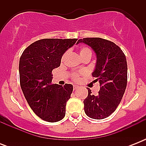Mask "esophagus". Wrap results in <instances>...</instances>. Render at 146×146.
<instances>
[{
	"mask_svg": "<svg viewBox=\"0 0 146 146\" xmlns=\"http://www.w3.org/2000/svg\"><path fill=\"white\" fill-rule=\"evenodd\" d=\"M78 88H79V86H76V85H74V86H73V90H76V89H77Z\"/></svg>",
	"mask_w": 146,
	"mask_h": 146,
	"instance_id": "1",
	"label": "esophagus"
}]
</instances>
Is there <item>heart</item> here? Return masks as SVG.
I'll list each match as a JSON object with an SVG mask.
<instances>
[{"mask_svg":"<svg viewBox=\"0 0 146 146\" xmlns=\"http://www.w3.org/2000/svg\"><path fill=\"white\" fill-rule=\"evenodd\" d=\"M79 53H80V55L81 57H83V56H85V55H86V54L92 55L91 50H90L89 48H86V47H82V48H81L80 49ZM72 78H73V80L77 81V80H79V79H80V73H73V74H72Z\"/></svg>","mask_w":146,"mask_h":146,"instance_id":"heart-1","label":"heart"}]
</instances>
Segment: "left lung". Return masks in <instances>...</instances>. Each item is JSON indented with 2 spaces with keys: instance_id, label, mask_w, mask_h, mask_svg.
I'll list each match as a JSON object with an SVG mask.
<instances>
[{
  "instance_id": "8db88e82",
  "label": "left lung",
  "mask_w": 146,
  "mask_h": 146,
  "mask_svg": "<svg viewBox=\"0 0 146 146\" xmlns=\"http://www.w3.org/2000/svg\"><path fill=\"white\" fill-rule=\"evenodd\" d=\"M84 43L93 49L96 54V65L92 73L100 84L97 96L88 89V96L83 101L86 115L92 119L108 117L120 104L127 83L126 56L113 42L101 38H85L76 44Z\"/></svg>"
}]
</instances>
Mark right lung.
<instances>
[{"label":"right lung","instance_id":"add662e5","mask_svg":"<svg viewBox=\"0 0 146 146\" xmlns=\"http://www.w3.org/2000/svg\"><path fill=\"white\" fill-rule=\"evenodd\" d=\"M76 41L77 38L38 40L27 47L19 59V81L24 96L34 113L48 122L60 121L66 113L73 86L52 84L51 73Z\"/></svg>","mask_w":146,"mask_h":146}]
</instances>
